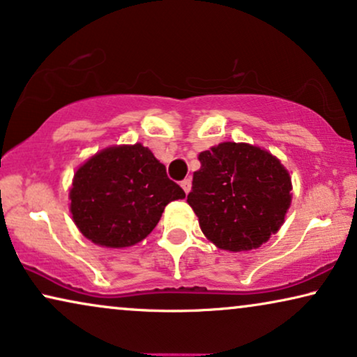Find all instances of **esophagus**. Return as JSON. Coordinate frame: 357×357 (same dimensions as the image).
<instances>
[{
    "label": "esophagus",
    "instance_id": "34e87169",
    "mask_svg": "<svg viewBox=\"0 0 357 357\" xmlns=\"http://www.w3.org/2000/svg\"><path fill=\"white\" fill-rule=\"evenodd\" d=\"M182 188L185 190V193H190V190H192V178H183L182 180Z\"/></svg>",
    "mask_w": 357,
    "mask_h": 357
}]
</instances>
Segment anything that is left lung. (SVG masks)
<instances>
[{"mask_svg": "<svg viewBox=\"0 0 357 357\" xmlns=\"http://www.w3.org/2000/svg\"><path fill=\"white\" fill-rule=\"evenodd\" d=\"M187 202L204 236L222 250H252L284 222L291 178L280 160L250 144L221 143L198 155Z\"/></svg>", "mask_w": 357, "mask_h": 357, "instance_id": "8db88e82", "label": "left lung"}]
</instances>
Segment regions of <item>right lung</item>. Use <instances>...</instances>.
<instances>
[{
  "label": "right lung",
  "mask_w": 357,
  "mask_h": 357,
  "mask_svg": "<svg viewBox=\"0 0 357 357\" xmlns=\"http://www.w3.org/2000/svg\"><path fill=\"white\" fill-rule=\"evenodd\" d=\"M70 198L73 219L89 241L121 248L143 241L185 192L148 148L133 144L104 149L81 165Z\"/></svg>",
  "instance_id": "1"
}]
</instances>
